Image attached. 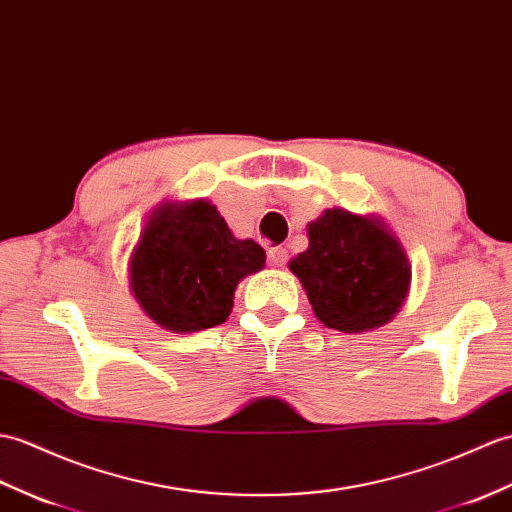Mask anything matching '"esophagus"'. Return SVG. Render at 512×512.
Instances as JSON below:
<instances>
[{"mask_svg":"<svg viewBox=\"0 0 512 512\" xmlns=\"http://www.w3.org/2000/svg\"><path fill=\"white\" fill-rule=\"evenodd\" d=\"M268 259H270L272 266L283 268L285 261H288V251H285L283 246H272L270 251H268Z\"/></svg>","mask_w":512,"mask_h":512,"instance_id":"1","label":"esophagus"}]
</instances>
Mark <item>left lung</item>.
Wrapping results in <instances>:
<instances>
[{
  "label": "left lung",
  "instance_id": "obj_1",
  "mask_svg": "<svg viewBox=\"0 0 512 512\" xmlns=\"http://www.w3.org/2000/svg\"><path fill=\"white\" fill-rule=\"evenodd\" d=\"M310 248L290 261L323 325L355 334L388 323L410 288V266L382 224L329 209L307 227Z\"/></svg>",
  "mask_w": 512,
  "mask_h": 512
}]
</instances>
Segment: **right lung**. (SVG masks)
Here are the masks:
<instances>
[{
    "label": "right lung",
    "mask_w": 512,
    "mask_h": 512,
    "mask_svg": "<svg viewBox=\"0 0 512 512\" xmlns=\"http://www.w3.org/2000/svg\"><path fill=\"white\" fill-rule=\"evenodd\" d=\"M264 261V248L235 240L209 202L170 205L146 224L130 259V290L154 323L200 331L227 320L235 285Z\"/></svg>",
    "instance_id": "right-lung-1"
}]
</instances>
